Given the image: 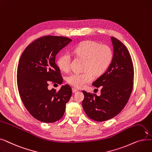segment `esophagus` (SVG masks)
<instances>
[{
    "label": "esophagus",
    "instance_id": "34e87169",
    "mask_svg": "<svg viewBox=\"0 0 152 152\" xmlns=\"http://www.w3.org/2000/svg\"><path fill=\"white\" fill-rule=\"evenodd\" d=\"M78 91L76 89H75V88H72V92H73V93H76V92H77Z\"/></svg>",
    "mask_w": 152,
    "mask_h": 152
}]
</instances>
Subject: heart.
<instances>
[{"label":"heart","instance_id":"1","mask_svg":"<svg viewBox=\"0 0 152 152\" xmlns=\"http://www.w3.org/2000/svg\"><path fill=\"white\" fill-rule=\"evenodd\" d=\"M76 57L86 60L83 73H73L66 77L68 84L76 88H82L91 83L96 76H101L107 70L112 61L113 52L106 44L94 41H85L72 49ZM57 65L63 72H68L71 68V57L69 53L61 54L57 59Z\"/></svg>","mask_w":152,"mask_h":152}]
</instances>
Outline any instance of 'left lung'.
<instances>
[{
	"instance_id": "8db88e82",
	"label": "left lung",
	"mask_w": 152,
	"mask_h": 152,
	"mask_svg": "<svg viewBox=\"0 0 152 152\" xmlns=\"http://www.w3.org/2000/svg\"><path fill=\"white\" fill-rule=\"evenodd\" d=\"M113 57L105 73L92 85L101 86V95L83 91V107L89 118L104 121L121 112L128 102L133 88L134 66L130 53L118 39L111 37Z\"/></svg>"
}]
</instances>
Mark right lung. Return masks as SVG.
I'll use <instances>...</instances> for the list:
<instances>
[{
	"instance_id": "1",
	"label": "right lung",
	"mask_w": 152,
	"mask_h": 152,
	"mask_svg": "<svg viewBox=\"0 0 152 152\" xmlns=\"http://www.w3.org/2000/svg\"><path fill=\"white\" fill-rule=\"evenodd\" d=\"M71 41L63 36H43L31 43L20 58L17 68L20 96L29 113L40 121H58L71 97L72 90L68 84L62 86L58 91L48 89L49 81L63 83L55 57Z\"/></svg>"
}]
</instances>
